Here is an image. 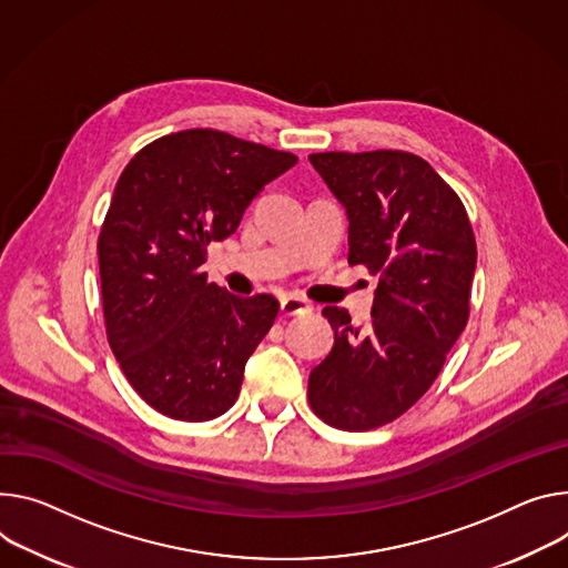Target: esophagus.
<instances>
[{
	"instance_id": "1",
	"label": "esophagus",
	"mask_w": 568,
	"mask_h": 568,
	"mask_svg": "<svg viewBox=\"0 0 568 568\" xmlns=\"http://www.w3.org/2000/svg\"><path fill=\"white\" fill-rule=\"evenodd\" d=\"M281 313L285 317H301V315H311L313 313V305L307 303L305 298L301 296H294V294H287L281 298Z\"/></svg>"
}]
</instances>
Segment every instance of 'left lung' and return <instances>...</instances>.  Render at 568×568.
I'll return each instance as SVG.
<instances>
[{"mask_svg": "<svg viewBox=\"0 0 568 568\" xmlns=\"http://www.w3.org/2000/svg\"><path fill=\"white\" fill-rule=\"evenodd\" d=\"M348 215V265L378 276L372 322L324 307L333 351L311 372L307 400L339 430H374L415 405L469 322L476 237L455 190L396 149L311 153Z\"/></svg>", "mask_w": 568, "mask_h": 568, "instance_id": "1", "label": "left lung"}]
</instances>
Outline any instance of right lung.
<instances>
[{"label": "right lung", "mask_w": 568, "mask_h": 568, "mask_svg": "<svg viewBox=\"0 0 568 568\" xmlns=\"http://www.w3.org/2000/svg\"><path fill=\"white\" fill-rule=\"evenodd\" d=\"M290 151L215 129L142 146L99 231L109 344L144 403L179 422L215 419L237 400L244 365L278 301L209 283V244L235 233L251 199L294 168Z\"/></svg>", "instance_id": "right-lung-1"}]
</instances>
